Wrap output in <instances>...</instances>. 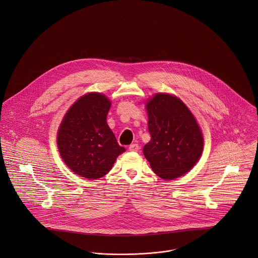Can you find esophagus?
I'll use <instances>...</instances> for the list:
<instances>
[{
	"instance_id": "34e87169",
	"label": "esophagus",
	"mask_w": 258,
	"mask_h": 258,
	"mask_svg": "<svg viewBox=\"0 0 258 258\" xmlns=\"http://www.w3.org/2000/svg\"><path fill=\"white\" fill-rule=\"evenodd\" d=\"M138 150H139L138 144H131L129 146V151H131V152H138Z\"/></svg>"
}]
</instances>
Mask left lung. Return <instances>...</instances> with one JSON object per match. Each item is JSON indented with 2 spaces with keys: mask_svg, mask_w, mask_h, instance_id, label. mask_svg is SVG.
I'll return each instance as SVG.
<instances>
[{
  "mask_svg": "<svg viewBox=\"0 0 258 258\" xmlns=\"http://www.w3.org/2000/svg\"><path fill=\"white\" fill-rule=\"evenodd\" d=\"M151 141L143 148L154 173L173 180L188 172L200 159L204 139L187 107L179 98L158 93L147 103Z\"/></svg>",
  "mask_w": 258,
  "mask_h": 258,
  "instance_id": "1",
  "label": "left lung"
}]
</instances>
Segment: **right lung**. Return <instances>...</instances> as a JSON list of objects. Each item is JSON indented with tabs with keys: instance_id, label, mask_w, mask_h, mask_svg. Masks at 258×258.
Returning a JSON list of instances; mask_svg holds the SVG:
<instances>
[{
	"instance_id": "obj_1",
	"label": "right lung",
	"mask_w": 258,
	"mask_h": 258,
	"mask_svg": "<svg viewBox=\"0 0 258 258\" xmlns=\"http://www.w3.org/2000/svg\"><path fill=\"white\" fill-rule=\"evenodd\" d=\"M110 105L103 94L88 93L74 103L60 124V156L73 172L83 178H102L125 151L106 122Z\"/></svg>"
}]
</instances>
